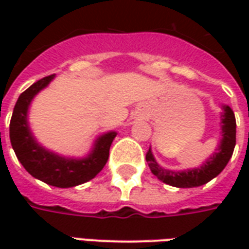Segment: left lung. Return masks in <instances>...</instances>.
<instances>
[{"instance_id":"obj_1","label":"left lung","mask_w":249,"mask_h":249,"mask_svg":"<svg viewBox=\"0 0 249 249\" xmlns=\"http://www.w3.org/2000/svg\"><path fill=\"white\" fill-rule=\"evenodd\" d=\"M221 140L213 155L203 162V165L187 171H171L159 165L153 157L151 148L146 152V162L152 173L162 183L176 188H193L204 185L219 175L232 157L236 145V120L233 110L228 105H223L221 112Z\"/></svg>"}]
</instances>
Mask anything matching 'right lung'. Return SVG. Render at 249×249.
<instances>
[{
  "mask_svg": "<svg viewBox=\"0 0 249 249\" xmlns=\"http://www.w3.org/2000/svg\"><path fill=\"white\" fill-rule=\"evenodd\" d=\"M54 74L44 77L29 87L16 103L10 120V142L18 161L33 178L57 188H71L96 178L109 157V149L117 132L98 136L90 153L87 157L60 156L38 144L28 123V112L32 100L38 92L49 85Z\"/></svg>",
  "mask_w": 249,
  "mask_h": 249,
  "instance_id": "obj_1",
  "label": "right lung"
}]
</instances>
